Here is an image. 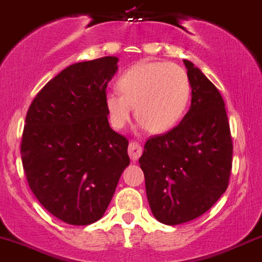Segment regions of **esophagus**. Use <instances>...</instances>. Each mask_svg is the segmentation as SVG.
Here are the masks:
<instances>
[{"label":"esophagus","mask_w":262,"mask_h":262,"mask_svg":"<svg viewBox=\"0 0 262 262\" xmlns=\"http://www.w3.org/2000/svg\"><path fill=\"white\" fill-rule=\"evenodd\" d=\"M142 153H143V148H142V145L139 144V143H137V142L129 143L128 154H129V157H130V159L133 160V162H136V160L139 159V157L142 155Z\"/></svg>","instance_id":"esophagus-1"}]
</instances>
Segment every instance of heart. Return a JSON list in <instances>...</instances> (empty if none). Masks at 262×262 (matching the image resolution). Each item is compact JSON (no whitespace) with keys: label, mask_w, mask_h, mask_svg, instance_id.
Masks as SVG:
<instances>
[{"label":"heart","mask_w":262,"mask_h":262,"mask_svg":"<svg viewBox=\"0 0 262 262\" xmlns=\"http://www.w3.org/2000/svg\"><path fill=\"white\" fill-rule=\"evenodd\" d=\"M117 85L119 92L104 96L109 123L116 129L129 122L134 105L142 128L170 130L182 119L190 94L188 74L175 63H137L122 73Z\"/></svg>","instance_id":"b5f03b06"}]
</instances>
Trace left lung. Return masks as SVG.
Segmentation results:
<instances>
[{
  "mask_svg": "<svg viewBox=\"0 0 262 262\" xmlns=\"http://www.w3.org/2000/svg\"><path fill=\"white\" fill-rule=\"evenodd\" d=\"M191 105L179 125L149 139L139 159L154 217L165 225L188 223L219 200L229 185L232 142L217 88L188 59Z\"/></svg>",
  "mask_w": 262,
  "mask_h": 262,
  "instance_id": "obj_1",
  "label": "left lung"
}]
</instances>
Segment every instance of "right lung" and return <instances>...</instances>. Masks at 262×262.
Returning <instances> with one entry per match:
<instances>
[{"instance_id":"add662e5","label":"right lung","mask_w":262,"mask_h":262,"mask_svg":"<svg viewBox=\"0 0 262 262\" xmlns=\"http://www.w3.org/2000/svg\"><path fill=\"white\" fill-rule=\"evenodd\" d=\"M117 57L68 66L43 87L26 116L21 157L28 185L53 216L89 225L104 215L130 160L109 126L105 89Z\"/></svg>"}]
</instances>
